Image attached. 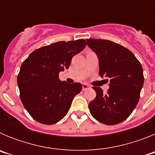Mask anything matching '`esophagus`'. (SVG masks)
<instances>
[{
	"label": "esophagus",
	"instance_id": "esophagus-1",
	"mask_svg": "<svg viewBox=\"0 0 155 155\" xmlns=\"http://www.w3.org/2000/svg\"><path fill=\"white\" fill-rule=\"evenodd\" d=\"M88 88H90V86L88 85V84H82V90H83V91H85V90L88 89Z\"/></svg>",
	"mask_w": 155,
	"mask_h": 155
}]
</instances>
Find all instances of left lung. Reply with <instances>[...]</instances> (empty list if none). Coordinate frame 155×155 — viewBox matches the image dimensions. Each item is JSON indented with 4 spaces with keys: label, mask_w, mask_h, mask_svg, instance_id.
<instances>
[{
    "label": "left lung",
    "mask_w": 155,
    "mask_h": 155,
    "mask_svg": "<svg viewBox=\"0 0 155 155\" xmlns=\"http://www.w3.org/2000/svg\"><path fill=\"white\" fill-rule=\"evenodd\" d=\"M86 41L98 57L100 77L110 80L106 93L101 87H92L96 97L90 102V113L102 124H118L128 118L139 102L144 80L141 64L121 45L104 39Z\"/></svg>",
    "instance_id": "left-lung-1"
}]
</instances>
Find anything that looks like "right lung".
Masks as SVG:
<instances>
[{"instance_id":"obj_1","label":"right lung","mask_w":155,"mask_h":155,"mask_svg":"<svg viewBox=\"0 0 155 155\" xmlns=\"http://www.w3.org/2000/svg\"><path fill=\"white\" fill-rule=\"evenodd\" d=\"M86 45L84 39L52 43L35 50L22 63L18 75L20 98L34 120L52 125L68 113L82 85L61 81L59 73L69 68L74 56Z\"/></svg>"}]
</instances>
